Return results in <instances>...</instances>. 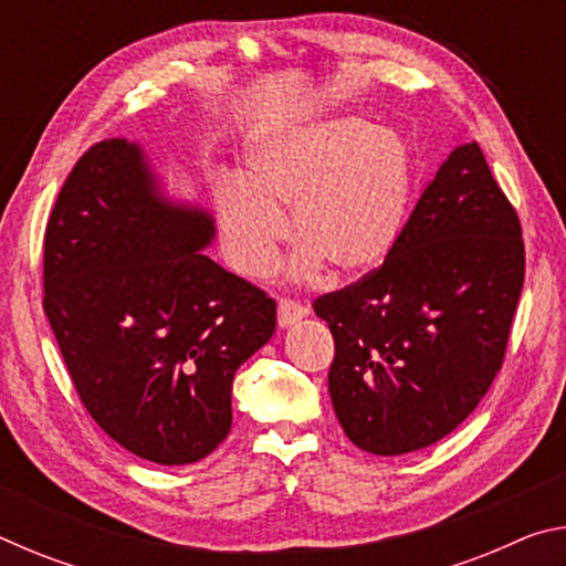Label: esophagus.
Masks as SVG:
<instances>
[{
  "label": "esophagus",
  "instance_id": "1",
  "mask_svg": "<svg viewBox=\"0 0 566 566\" xmlns=\"http://www.w3.org/2000/svg\"><path fill=\"white\" fill-rule=\"evenodd\" d=\"M306 306L302 302H294V300H286L282 296L280 306H276V319H280V327H292L294 322H300L306 317Z\"/></svg>",
  "mask_w": 566,
  "mask_h": 566
}]
</instances>
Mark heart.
Here are the masks:
<instances>
[{"instance_id":"heart-1","label":"heart","mask_w":566,"mask_h":566,"mask_svg":"<svg viewBox=\"0 0 566 566\" xmlns=\"http://www.w3.org/2000/svg\"><path fill=\"white\" fill-rule=\"evenodd\" d=\"M415 177L407 139L364 117L274 129L249 147L247 179H224L214 191L224 252L242 274L264 276L290 209L294 276H314L322 264L337 276L367 274L405 232Z\"/></svg>"}]
</instances>
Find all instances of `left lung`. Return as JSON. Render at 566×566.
<instances>
[{"mask_svg":"<svg viewBox=\"0 0 566 566\" xmlns=\"http://www.w3.org/2000/svg\"><path fill=\"white\" fill-rule=\"evenodd\" d=\"M522 284L520 217L476 142L457 147L385 264L314 302L344 434L397 457L454 432L502 369Z\"/></svg>","mask_w":566,"mask_h":566,"instance_id":"1","label":"left lung"}]
</instances>
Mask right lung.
I'll use <instances>...</instances> for the list:
<instances>
[{
	"label": "right lung",
	"mask_w": 566,
	"mask_h": 566,
	"mask_svg": "<svg viewBox=\"0 0 566 566\" xmlns=\"http://www.w3.org/2000/svg\"><path fill=\"white\" fill-rule=\"evenodd\" d=\"M214 222L161 195L145 151L104 139L66 177L44 234V314L76 395L114 442L179 467L232 427L239 364L276 304L202 252Z\"/></svg>",
	"instance_id": "add662e5"
}]
</instances>
